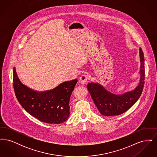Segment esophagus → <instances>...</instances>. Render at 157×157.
Masks as SVG:
<instances>
[{
	"label": "esophagus",
	"instance_id": "1",
	"mask_svg": "<svg viewBox=\"0 0 157 157\" xmlns=\"http://www.w3.org/2000/svg\"><path fill=\"white\" fill-rule=\"evenodd\" d=\"M88 79H89L88 75H86V74H84V75H82V76L80 77L79 81V82H80L81 83L84 85V84H85V83H86V82L88 81Z\"/></svg>",
	"mask_w": 157,
	"mask_h": 157
}]
</instances>
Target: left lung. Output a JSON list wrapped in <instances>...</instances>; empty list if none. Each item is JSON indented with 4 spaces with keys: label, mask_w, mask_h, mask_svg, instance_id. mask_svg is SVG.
<instances>
[{
    "label": "left lung",
    "mask_w": 157,
    "mask_h": 157,
    "mask_svg": "<svg viewBox=\"0 0 157 157\" xmlns=\"http://www.w3.org/2000/svg\"><path fill=\"white\" fill-rule=\"evenodd\" d=\"M140 80L134 90L121 95L112 94L98 83L90 82L87 85L95 104L99 112L104 116L119 115L126 112L138 101L142 94L145 79L144 55L140 48Z\"/></svg>",
    "instance_id": "obj_1"
}]
</instances>
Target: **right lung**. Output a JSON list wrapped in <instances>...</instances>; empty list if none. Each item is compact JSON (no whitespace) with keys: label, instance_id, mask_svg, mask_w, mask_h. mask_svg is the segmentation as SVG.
Listing matches in <instances>:
<instances>
[{"label":"right lung","instance_id":"add662e5","mask_svg":"<svg viewBox=\"0 0 157 157\" xmlns=\"http://www.w3.org/2000/svg\"><path fill=\"white\" fill-rule=\"evenodd\" d=\"M13 82L17 101L32 116L48 124H58L67 120L70 97L77 79L62 82L52 90L36 91L23 84L14 67Z\"/></svg>","mask_w":157,"mask_h":157}]
</instances>
